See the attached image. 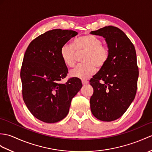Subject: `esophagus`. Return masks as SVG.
Returning <instances> with one entry per match:
<instances>
[{"label": "esophagus", "mask_w": 152, "mask_h": 152, "mask_svg": "<svg viewBox=\"0 0 152 152\" xmlns=\"http://www.w3.org/2000/svg\"><path fill=\"white\" fill-rule=\"evenodd\" d=\"M82 83L83 85H86V84L89 83V82H88V81H87V80H82Z\"/></svg>", "instance_id": "34e87169"}]
</instances>
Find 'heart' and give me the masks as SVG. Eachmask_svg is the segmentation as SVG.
<instances>
[{
	"label": "heart",
	"mask_w": 152,
	"mask_h": 152,
	"mask_svg": "<svg viewBox=\"0 0 152 152\" xmlns=\"http://www.w3.org/2000/svg\"><path fill=\"white\" fill-rule=\"evenodd\" d=\"M103 42L93 35H84L77 38L72 45L66 43L61 48V56L66 65L73 66L76 64L77 52H85V64L79 65L70 70L71 76L81 80L88 79L92 76L96 66L101 69L105 65L109 58L108 49L104 47Z\"/></svg>",
	"instance_id": "b5f03b06"
}]
</instances>
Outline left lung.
<instances>
[{"label": "left lung", "instance_id": "8db88e82", "mask_svg": "<svg viewBox=\"0 0 152 152\" xmlns=\"http://www.w3.org/2000/svg\"><path fill=\"white\" fill-rule=\"evenodd\" d=\"M105 38L109 58L90 80L94 89L91 110L102 121L119 118L135 97L139 77L135 47L124 31L108 26L90 33Z\"/></svg>", "mask_w": 152, "mask_h": 152}]
</instances>
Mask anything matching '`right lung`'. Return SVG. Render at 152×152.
<instances>
[{
  "label": "right lung",
  "mask_w": 152,
  "mask_h": 152,
  "mask_svg": "<svg viewBox=\"0 0 152 152\" xmlns=\"http://www.w3.org/2000/svg\"><path fill=\"white\" fill-rule=\"evenodd\" d=\"M77 34L73 30H49L31 41L24 54L20 70L23 100L41 121L55 123L64 118L72 98L82 87L76 77L60 83L68 73L61 48Z\"/></svg>",
  "instance_id": "right-lung-1"
}]
</instances>
